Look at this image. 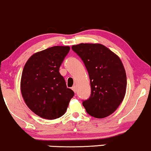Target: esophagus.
Wrapping results in <instances>:
<instances>
[{
    "label": "esophagus",
    "mask_w": 151,
    "mask_h": 151,
    "mask_svg": "<svg viewBox=\"0 0 151 151\" xmlns=\"http://www.w3.org/2000/svg\"><path fill=\"white\" fill-rule=\"evenodd\" d=\"M72 90L74 91V92L76 93V90H77V89H76V86H73V87H72Z\"/></svg>",
    "instance_id": "obj_1"
}]
</instances>
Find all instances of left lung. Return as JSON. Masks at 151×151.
Returning a JSON list of instances; mask_svg holds the SVG:
<instances>
[{"label": "left lung", "instance_id": "8db88e82", "mask_svg": "<svg viewBox=\"0 0 151 151\" xmlns=\"http://www.w3.org/2000/svg\"><path fill=\"white\" fill-rule=\"evenodd\" d=\"M72 49L82 59L89 75L91 95L83 102L86 112L97 118L110 116L126 92V73L121 60L100 43H80Z\"/></svg>", "mask_w": 151, "mask_h": 151}]
</instances>
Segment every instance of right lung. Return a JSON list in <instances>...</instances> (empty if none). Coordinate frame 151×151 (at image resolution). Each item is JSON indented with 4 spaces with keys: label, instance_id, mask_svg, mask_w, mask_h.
<instances>
[{
    "label": "right lung",
    "instance_id": "add662e5",
    "mask_svg": "<svg viewBox=\"0 0 151 151\" xmlns=\"http://www.w3.org/2000/svg\"><path fill=\"white\" fill-rule=\"evenodd\" d=\"M70 48L57 45L37 52L23 68L21 80L23 100L35 114L45 119L61 117L74 96L59 73Z\"/></svg>",
    "mask_w": 151,
    "mask_h": 151
}]
</instances>
